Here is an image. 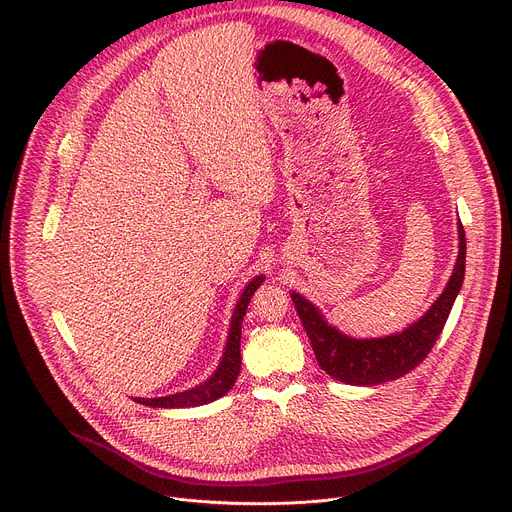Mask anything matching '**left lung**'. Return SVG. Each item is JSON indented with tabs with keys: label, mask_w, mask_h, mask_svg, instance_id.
<instances>
[{
	"label": "left lung",
	"mask_w": 512,
	"mask_h": 512,
	"mask_svg": "<svg viewBox=\"0 0 512 512\" xmlns=\"http://www.w3.org/2000/svg\"><path fill=\"white\" fill-rule=\"evenodd\" d=\"M458 235L460 253L444 294L435 300L425 316H421L415 324L399 334L371 340L350 338L332 328L316 306H312L306 298L294 291L291 300H294L296 312L312 342L322 371L346 385L373 387L385 381H395L423 362L435 340L440 338L464 281L466 233L462 223L458 225Z\"/></svg>",
	"instance_id": "obj_1"
}]
</instances>
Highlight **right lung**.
<instances>
[{
	"instance_id": "1",
	"label": "right lung",
	"mask_w": 512,
	"mask_h": 512,
	"mask_svg": "<svg viewBox=\"0 0 512 512\" xmlns=\"http://www.w3.org/2000/svg\"><path fill=\"white\" fill-rule=\"evenodd\" d=\"M265 281L263 275H257L255 279L249 281V285L245 287V291L241 294L237 308L233 312V320H231V332H229V340H227V348L223 354L221 364L214 371V375L200 387H194L190 391L184 393H176V395H168V397H156V399H135L141 405H150V407H196V405H204V403H212L218 397L227 395L241 371V324L243 318L247 314V306L251 302V296L257 291V287Z\"/></svg>"
}]
</instances>
